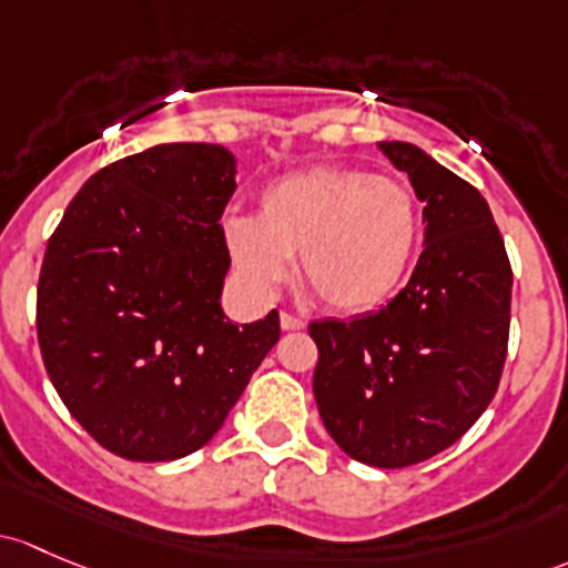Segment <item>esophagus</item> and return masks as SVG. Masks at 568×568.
I'll use <instances>...</instances> for the list:
<instances>
[{
  "instance_id": "34e87169",
  "label": "esophagus",
  "mask_w": 568,
  "mask_h": 568,
  "mask_svg": "<svg viewBox=\"0 0 568 568\" xmlns=\"http://www.w3.org/2000/svg\"><path fill=\"white\" fill-rule=\"evenodd\" d=\"M280 326H283V332H300L307 326V321L296 318V315H291V313H283L280 315Z\"/></svg>"
}]
</instances>
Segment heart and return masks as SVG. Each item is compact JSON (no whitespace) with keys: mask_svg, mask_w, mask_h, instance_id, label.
<instances>
[{"mask_svg":"<svg viewBox=\"0 0 568 568\" xmlns=\"http://www.w3.org/2000/svg\"><path fill=\"white\" fill-rule=\"evenodd\" d=\"M223 242L236 272L261 294L294 274L339 313H364L392 296L414 261L419 209L408 187L351 165H313L274 179L258 214H229Z\"/></svg>","mask_w":568,"mask_h":568,"instance_id":"b5f03b06","label":"heart"}]
</instances>
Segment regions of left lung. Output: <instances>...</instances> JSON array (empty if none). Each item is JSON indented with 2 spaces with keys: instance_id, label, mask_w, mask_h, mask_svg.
Instances as JSON below:
<instances>
[{
  "instance_id": "obj_1",
  "label": "left lung",
  "mask_w": 568,
  "mask_h": 568,
  "mask_svg": "<svg viewBox=\"0 0 568 568\" xmlns=\"http://www.w3.org/2000/svg\"><path fill=\"white\" fill-rule=\"evenodd\" d=\"M381 152L425 204V250L378 313L315 321L313 394L348 457L405 468L449 449L485 414L509 343L511 266L487 201L405 141Z\"/></svg>"
}]
</instances>
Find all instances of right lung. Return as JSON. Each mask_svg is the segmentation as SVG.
Wrapping results in <instances>:
<instances>
[{"mask_svg": "<svg viewBox=\"0 0 568 568\" xmlns=\"http://www.w3.org/2000/svg\"><path fill=\"white\" fill-rule=\"evenodd\" d=\"M236 158L158 143L98 171L48 239L38 339L53 389L100 446L169 463L209 444L280 339L277 310L223 313Z\"/></svg>", "mask_w": 568, "mask_h": 568, "instance_id": "obj_1", "label": "right lung"}]
</instances>
